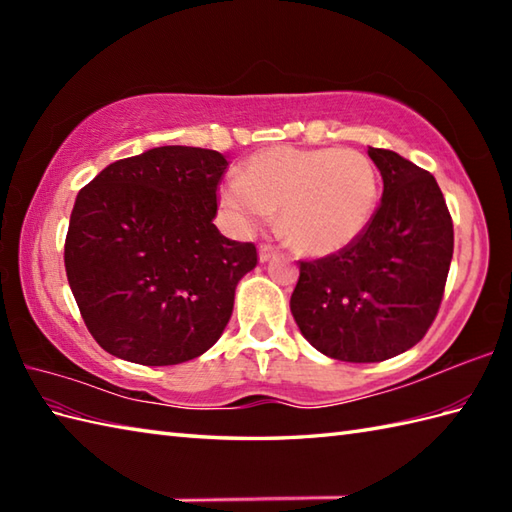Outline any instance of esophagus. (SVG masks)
<instances>
[{"label": "esophagus", "instance_id": "34e87169", "mask_svg": "<svg viewBox=\"0 0 512 512\" xmlns=\"http://www.w3.org/2000/svg\"><path fill=\"white\" fill-rule=\"evenodd\" d=\"M275 253H277L275 246H270V244H262V246H259V262H268V259L273 257Z\"/></svg>", "mask_w": 512, "mask_h": 512}]
</instances>
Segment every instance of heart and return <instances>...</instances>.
<instances>
[{"label":"heart","mask_w":512,"mask_h":512,"mask_svg":"<svg viewBox=\"0 0 512 512\" xmlns=\"http://www.w3.org/2000/svg\"><path fill=\"white\" fill-rule=\"evenodd\" d=\"M220 202L248 231L279 211L281 237L303 255L323 257L365 231L378 204V173L352 149L270 147L224 184Z\"/></svg>","instance_id":"heart-1"}]
</instances>
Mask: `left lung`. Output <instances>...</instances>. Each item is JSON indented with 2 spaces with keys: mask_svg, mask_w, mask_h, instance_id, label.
Instances as JSON below:
<instances>
[{
  "mask_svg": "<svg viewBox=\"0 0 512 512\" xmlns=\"http://www.w3.org/2000/svg\"><path fill=\"white\" fill-rule=\"evenodd\" d=\"M383 198L339 253L299 262L290 310L325 356L378 363L422 341L440 310L453 257V220L436 178L389 149H367Z\"/></svg>",
  "mask_w": 512,
  "mask_h": 512,
  "instance_id": "obj_1",
  "label": "left lung"
}]
</instances>
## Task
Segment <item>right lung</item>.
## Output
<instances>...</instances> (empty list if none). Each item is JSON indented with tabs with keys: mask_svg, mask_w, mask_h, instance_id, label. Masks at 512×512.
Listing matches in <instances>:
<instances>
[{
	"mask_svg": "<svg viewBox=\"0 0 512 512\" xmlns=\"http://www.w3.org/2000/svg\"><path fill=\"white\" fill-rule=\"evenodd\" d=\"M228 160L213 149L156 147L116 160L76 195L65 273L94 341L138 365H178L220 339L253 242L213 217Z\"/></svg>",
	"mask_w": 512,
	"mask_h": 512,
	"instance_id": "obj_1",
	"label": "right lung"
}]
</instances>
